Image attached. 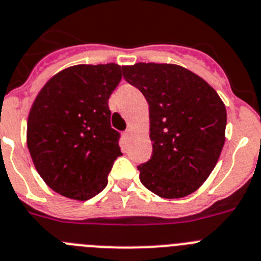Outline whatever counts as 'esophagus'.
Instances as JSON below:
<instances>
[{"label": "esophagus", "mask_w": 261, "mask_h": 261, "mask_svg": "<svg viewBox=\"0 0 261 261\" xmlns=\"http://www.w3.org/2000/svg\"><path fill=\"white\" fill-rule=\"evenodd\" d=\"M123 136H125L126 139H128V138H130V136H131V130H130V128H127V130H126L125 133H123Z\"/></svg>", "instance_id": "esophagus-1"}]
</instances>
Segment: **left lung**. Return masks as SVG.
Instances as JSON below:
<instances>
[{
	"mask_svg": "<svg viewBox=\"0 0 261 261\" xmlns=\"http://www.w3.org/2000/svg\"><path fill=\"white\" fill-rule=\"evenodd\" d=\"M123 78L149 105L152 157L138 170L143 186L165 199L187 196L205 182L225 143L226 109L204 79L178 65L135 63Z\"/></svg>",
	"mask_w": 261,
	"mask_h": 261,
	"instance_id": "obj_1",
	"label": "left lung"
}]
</instances>
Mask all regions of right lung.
Instances as JSON below:
<instances>
[{"instance_id": "obj_1", "label": "right lung", "mask_w": 261, "mask_h": 261, "mask_svg": "<svg viewBox=\"0 0 261 261\" xmlns=\"http://www.w3.org/2000/svg\"><path fill=\"white\" fill-rule=\"evenodd\" d=\"M121 69L116 63L65 69L32 104L27 122L32 161L44 182L66 198L88 200L101 192L122 154L108 105Z\"/></svg>"}]
</instances>
